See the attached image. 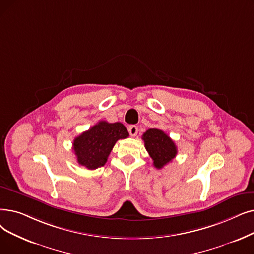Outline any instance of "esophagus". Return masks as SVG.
Wrapping results in <instances>:
<instances>
[{
    "mask_svg": "<svg viewBox=\"0 0 254 254\" xmlns=\"http://www.w3.org/2000/svg\"><path fill=\"white\" fill-rule=\"evenodd\" d=\"M128 133L131 137H135L138 134V127L136 126H130L128 127Z\"/></svg>",
    "mask_w": 254,
    "mask_h": 254,
    "instance_id": "esophagus-1",
    "label": "esophagus"
}]
</instances>
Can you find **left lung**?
<instances>
[{
  "label": "left lung",
  "instance_id": "1",
  "mask_svg": "<svg viewBox=\"0 0 254 254\" xmlns=\"http://www.w3.org/2000/svg\"><path fill=\"white\" fill-rule=\"evenodd\" d=\"M144 145L153 161V166L161 169L171 162L178 153L171 138L158 128H149L142 136Z\"/></svg>",
  "mask_w": 254,
  "mask_h": 254
}]
</instances>
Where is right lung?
I'll use <instances>...</instances> for the list:
<instances>
[{"label": "right lung", "instance_id": "add662e5", "mask_svg": "<svg viewBox=\"0 0 254 254\" xmlns=\"http://www.w3.org/2000/svg\"><path fill=\"white\" fill-rule=\"evenodd\" d=\"M127 137L128 131L121 123L100 121L73 140L72 149L78 163L93 170L104 166L119 139Z\"/></svg>", "mask_w": 254, "mask_h": 254}]
</instances>
